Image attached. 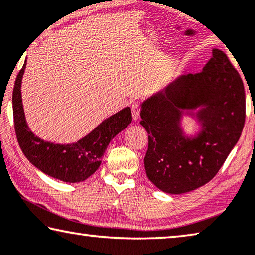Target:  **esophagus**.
Segmentation results:
<instances>
[{
    "mask_svg": "<svg viewBox=\"0 0 255 255\" xmlns=\"http://www.w3.org/2000/svg\"><path fill=\"white\" fill-rule=\"evenodd\" d=\"M131 113H132V118L134 120H137L139 118V113H140V106L138 103H132L131 106Z\"/></svg>",
    "mask_w": 255,
    "mask_h": 255,
    "instance_id": "34e87169",
    "label": "esophagus"
}]
</instances>
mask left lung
Wrapping results in <instances>:
<instances>
[{"mask_svg": "<svg viewBox=\"0 0 255 255\" xmlns=\"http://www.w3.org/2000/svg\"><path fill=\"white\" fill-rule=\"evenodd\" d=\"M199 106L202 130L186 137L181 113ZM140 118L148 134L147 178L165 193L191 192L217 175L240 139L245 123L243 80L228 56L213 48L203 70L178 77L144 101Z\"/></svg>", "mask_w": 255, "mask_h": 255, "instance_id": "obj_1", "label": "left lung"}]
</instances>
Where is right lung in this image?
Instances as JSON below:
<instances>
[{
    "label": "right lung",
    "instance_id": "1",
    "mask_svg": "<svg viewBox=\"0 0 255 255\" xmlns=\"http://www.w3.org/2000/svg\"><path fill=\"white\" fill-rule=\"evenodd\" d=\"M26 61L19 71L12 94L14 130L19 146L31 164L45 175L66 183H79L98 170L109 143L131 123L130 108L102 121L94 130L72 144H54L40 139L28 128L21 100V80Z\"/></svg>",
    "mask_w": 255,
    "mask_h": 255
}]
</instances>
